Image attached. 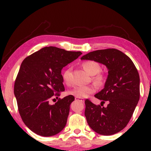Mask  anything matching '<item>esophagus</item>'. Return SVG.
Returning <instances> with one entry per match:
<instances>
[{"label":"esophagus","mask_w":151,"mask_h":151,"mask_svg":"<svg viewBox=\"0 0 151 151\" xmlns=\"http://www.w3.org/2000/svg\"><path fill=\"white\" fill-rule=\"evenodd\" d=\"M75 99H76V100H77V101H79V102H84V99H82V98H77V97H76L75 98Z\"/></svg>","instance_id":"obj_1"}]
</instances>
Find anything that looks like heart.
I'll use <instances>...</instances> for the list:
<instances>
[{"label": "heart", "instance_id": "obj_1", "mask_svg": "<svg viewBox=\"0 0 151 151\" xmlns=\"http://www.w3.org/2000/svg\"><path fill=\"white\" fill-rule=\"evenodd\" d=\"M82 67L89 75L92 76V80L97 84H102L104 83L105 77L102 73H100L101 67L98 63L93 60H86L82 63ZM71 69L67 67L64 70L62 76L65 83L69 84L71 83ZM96 91V87L94 86H77L69 91V94L77 97L79 98H86Z\"/></svg>", "mask_w": 151, "mask_h": 151}]
</instances>
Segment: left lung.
I'll return each mask as SVG.
<instances>
[{
  "instance_id": "1",
  "label": "left lung",
  "mask_w": 151,
  "mask_h": 151,
  "mask_svg": "<svg viewBox=\"0 0 151 151\" xmlns=\"http://www.w3.org/2000/svg\"><path fill=\"white\" fill-rule=\"evenodd\" d=\"M104 65L108 77L104 87L95 97L109 102L106 107L85 100L84 115L89 127L97 133L111 135L124 129L139 100V76L131 58L116 49L97 50L82 56Z\"/></svg>"
}]
</instances>
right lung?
Returning a JSON list of instances; mask_svg holds the SVG:
<instances>
[{"instance_id":"obj_1","label":"right lung","mask_w":151,"mask_h":151,"mask_svg":"<svg viewBox=\"0 0 151 151\" xmlns=\"http://www.w3.org/2000/svg\"><path fill=\"white\" fill-rule=\"evenodd\" d=\"M81 54L80 51L46 47L22 61L14 91L20 117L34 133L49 137L65 128L75 98L69 95L53 105L49 102L65 91L61 70Z\"/></svg>"}]
</instances>
